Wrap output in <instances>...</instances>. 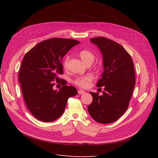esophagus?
I'll use <instances>...</instances> for the list:
<instances>
[{
  "instance_id": "obj_1",
  "label": "esophagus",
  "mask_w": 158,
  "mask_h": 158,
  "mask_svg": "<svg viewBox=\"0 0 158 158\" xmlns=\"http://www.w3.org/2000/svg\"><path fill=\"white\" fill-rule=\"evenodd\" d=\"M85 94V91L82 90V89H79L78 90V94L81 95V94Z\"/></svg>"
}]
</instances>
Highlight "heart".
Here are the masks:
<instances>
[{"mask_svg": "<svg viewBox=\"0 0 158 158\" xmlns=\"http://www.w3.org/2000/svg\"><path fill=\"white\" fill-rule=\"evenodd\" d=\"M79 56L81 57V59L82 60V61L86 64L89 63L92 64L95 59L94 54L92 52H91L86 49L81 51L79 52ZM69 60V56H67L65 57V59L64 60V63H63L64 67L65 69L67 68ZM93 79H94V76L92 75L88 74V75H85V76L77 77L73 80V83L81 88H86L90 86L91 82L92 81Z\"/></svg>", "mask_w": 158, "mask_h": 158, "instance_id": "heart-1", "label": "heart"}]
</instances>
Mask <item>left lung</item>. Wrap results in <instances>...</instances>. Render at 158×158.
Returning <instances> with one entry per match:
<instances>
[{
    "mask_svg": "<svg viewBox=\"0 0 158 158\" xmlns=\"http://www.w3.org/2000/svg\"><path fill=\"white\" fill-rule=\"evenodd\" d=\"M90 41L102 55L104 71L97 86H103L104 91L102 95L89 92L93 101L88 111L96 122L110 123L121 117L129 107L136 82L134 64L126 49L115 41L102 36Z\"/></svg>",
    "mask_w": 158,
    "mask_h": 158,
    "instance_id": "1",
    "label": "left lung"
}]
</instances>
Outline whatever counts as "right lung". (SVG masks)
<instances>
[{
	"label": "right lung",
	"instance_id": "1",
	"mask_svg": "<svg viewBox=\"0 0 158 158\" xmlns=\"http://www.w3.org/2000/svg\"><path fill=\"white\" fill-rule=\"evenodd\" d=\"M79 41L66 38H51L38 44L23 58L19 73L22 92L28 110L38 120L50 122L63 114L69 97L77 94L76 88L66 85L62 59ZM62 85L54 90V80Z\"/></svg>",
	"mask_w": 158,
	"mask_h": 158
}]
</instances>
